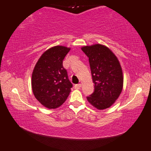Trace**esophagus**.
Here are the masks:
<instances>
[{"label":"esophagus","mask_w":151,"mask_h":151,"mask_svg":"<svg viewBox=\"0 0 151 151\" xmlns=\"http://www.w3.org/2000/svg\"><path fill=\"white\" fill-rule=\"evenodd\" d=\"M81 87V84H76V85H75V88L76 89H79Z\"/></svg>","instance_id":"obj_1"}]
</instances>
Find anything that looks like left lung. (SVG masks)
I'll list each match as a JSON object with an SVG mask.
<instances>
[{
	"mask_svg": "<svg viewBox=\"0 0 151 151\" xmlns=\"http://www.w3.org/2000/svg\"><path fill=\"white\" fill-rule=\"evenodd\" d=\"M89 58L94 91L87 101L99 110L108 109L114 104L123 89V76L120 63L107 47L100 44L83 47Z\"/></svg>",
	"mask_w": 151,
	"mask_h": 151,
	"instance_id": "obj_1",
	"label": "left lung"
}]
</instances>
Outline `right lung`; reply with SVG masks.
Here are the masks:
<instances>
[{
  "mask_svg": "<svg viewBox=\"0 0 151 151\" xmlns=\"http://www.w3.org/2000/svg\"><path fill=\"white\" fill-rule=\"evenodd\" d=\"M70 49L55 46L40 56L32 75V88L39 102L48 109L63 104L69 96L73 84L68 79L63 60Z\"/></svg>",
  "mask_w": 151,
  "mask_h": 151,
  "instance_id": "right-lung-1",
  "label": "right lung"
}]
</instances>
